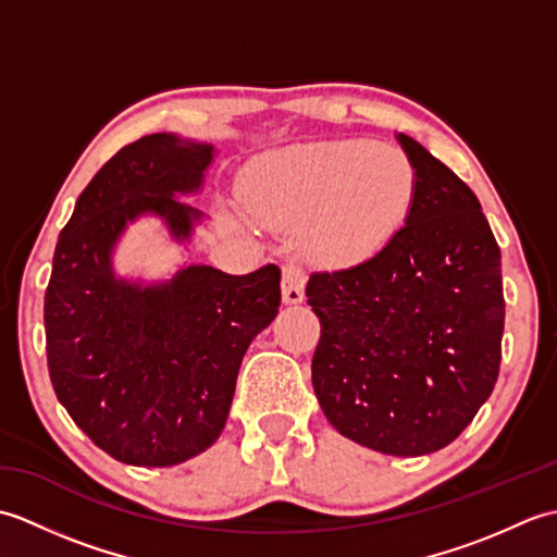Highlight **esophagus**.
<instances>
[{"mask_svg":"<svg viewBox=\"0 0 557 557\" xmlns=\"http://www.w3.org/2000/svg\"><path fill=\"white\" fill-rule=\"evenodd\" d=\"M304 285L306 272L297 263H287L282 268V301L285 304H301L304 301Z\"/></svg>","mask_w":557,"mask_h":557,"instance_id":"34e87169","label":"esophagus"}]
</instances>
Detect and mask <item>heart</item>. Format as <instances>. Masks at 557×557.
Wrapping results in <instances>:
<instances>
[{
    "mask_svg": "<svg viewBox=\"0 0 557 557\" xmlns=\"http://www.w3.org/2000/svg\"><path fill=\"white\" fill-rule=\"evenodd\" d=\"M417 170L405 152L369 140H323L272 152L258 164L251 203L277 227H301L330 263L375 253L407 220Z\"/></svg>",
    "mask_w": 557,
    "mask_h": 557,
    "instance_id": "b5f03b06",
    "label": "heart"
}]
</instances>
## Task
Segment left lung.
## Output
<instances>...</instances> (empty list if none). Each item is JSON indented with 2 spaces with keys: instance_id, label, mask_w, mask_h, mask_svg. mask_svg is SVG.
<instances>
[{
  "instance_id": "obj_1",
  "label": "left lung",
  "mask_w": 557,
  "mask_h": 557,
  "mask_svg": "<svg viewBox=\"0 0 557 557\" xmlns=\"http://www.w3.org/2000/svg\"><path fill=\"white\" fill-rule=\"evenodd\" d=\"M417 196L375 256L313 272L321 321L311 377L327 421L383 455L449 445L500 371V248L474 191L417 140L397 134Z\"/></svg>"
}]
</instances>
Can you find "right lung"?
I'll return each mask as SVG.
<instances>
[{
	"instance_id": "add662e5",
	"label": "right lung",
	"mask_w": 557,
	"mask_h": 557,
	"mask_svg": "<svg viewBox=\"0 0 557 557\" xmlns=\"http://www.w3.org/2000/svg\"><path fill=\"white\" fill-rule=\"evenodd\" d=\"M210 144L150 134L102 164L59 234L45 292L47 366L57 399L92 443L134 467H172L218 441L251 339L280 309V268L227 275L186 265L144 285L114 275L126 224L160 218L188 242Z\"/></svg>"
}]
</instances>
